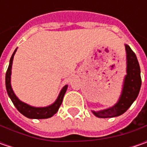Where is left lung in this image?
<instances>
[{
  "label": "left lung",
  "instance_id": "obj_1",
  "mask_svg": "<svg viewBox=\"0 0 147 147\" xmlns=\"http://www.w3.org/2000/svg\"><path fill=\"white\" fill-rule=\"evenodd\" d=\"M126 59H127V74L124 77L122 92L119 100L112 107L92 111L94 115L98 118H113L123 115L132 105L138 96L142 85L141 70L138 60L130 47L125 44Z\"/></svg>",
  "mask_w": 147,
  "mask_h": 147
}]
</instances>
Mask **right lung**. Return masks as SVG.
<instances>
[{"label": "right lung", "mask_w": 147, "mask_h": 147, "mask_svg": "<svg viewBox=\"0 0 147 147\" xmlns=\"http://www.w3.org/2000/svg\"><path fill=\"white\" fill-rule=\"evenodd\" d=\"M16 51H17V48L14 50V53L9 59V67L7 69V71H6V74H5V87H6V91H7L8 96H9L10 100H12V102L14 105V106L16 107V109L19 110L23 115H24L27 118L42 119H48V118L52 117L58 111L60 105L62 104L64 96H65V92L67 91V88H68V85H65L63 87V88L61 89V91L59 92L58 97L55 100V101L53 104L50 105L48 106L35 107V106H32L28 104H26L24 102H23L14 94L12 87H11V82H10L12 64H13L14 55L16 52Z\"/></svg>", "instance_id": "1"}]
</instances>
